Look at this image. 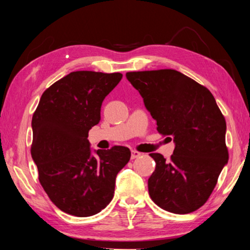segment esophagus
I'll use <instances>...</instances> for the list:
<instances>
[{
  "mask_svg": "<svg viewBox=\"0 0 250 250\" xmlns=\"http://www.w3.org/2000/svg\"><path fill=\"white\" fill-rule=\"evenodd\" d=\"M140 152H138V151H136V150H132L131 151V159H136V158H138V157H140Z\"/></svg>",
  "mask_w": 250,
  "mask_h": 250,
  "instance_id": "1",
  "label": "esophagus"
}]
</instances>
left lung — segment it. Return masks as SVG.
Returning a JSON list of instances; mask_svg holds the SVG:
<instances>
[{
  "label": "left lung",
  "instance_id": "obj_1",
  "mask_svg": "<svg viewBox=\"0 0 250 250\" xmlns=\"http://www.w3.org/2000/svg\"><path fill=\"white\" fill-rule=\"evenodd\" d=\"M125 76L157 122L158 132L172 136L175 144L170 161L150 154L156 168L148 180L149 195L173 213L197 210L211 195L229 159L226 120L213 95L175 69L130 72Z\"/></svg>",
  "mask_w": 250,
  "mask_h": 250
}]
</instances>
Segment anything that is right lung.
Masks as SVG:
<instances>
[{
	"mask_svg": "<svg viewBox=\"0 0 250 250\" xmlns=\"http://www.w3.org/2000/svg\"><path fill=\"white\" fill-rule=\"evenodd\" d=\"M121 78L120 73L72 72L43 92L33 113L31 156L40 184L65 213L83 218L103 210L131 156L124 146L92 150L87 139L101 120L103 100Z\"/></svg>",
	"mask_w": 250,
	"mask_h": 250,
	"instance_id": "1",
	"label": "right lung"
}]
</instances>
